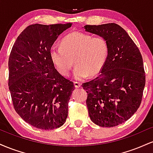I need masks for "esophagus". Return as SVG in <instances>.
Returning <instances> with one entry per match:
<instances>
[{"label":"esophagus","mask_w":153,"mask_h":153,"mask_svg":"<svg viewBox=\"0 0 153 153\" xmlns=\"http://www.w3.org/2000/svg\"><path fill=\"white\" fill-rule=\"evenodd\" d=\"M74 85H75V88H80V85H81V84H80L79 82L75 81V82H74Z\"/></svg>","instance_id":"obj_1"}]
</instances>
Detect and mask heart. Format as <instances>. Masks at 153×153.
<instances>
[{"label": "heart", "mask_w": 153, "mask_h": 153, "mask_svg": "<svg viewBox=\"0 0 153 153\" xmlns=\"http://www.w3.org/2000/svg\"><path fill=\"white\" fill-rule=\"evenodd\" d=\"M109 52L108 41L103 36H93L74 31L65 36L61 46L51 47L50 57L59 73L68 76L74 65V77L80 80L98 74L106 64Z\"/></svg>", "instance_id": "1"}]
</instances>
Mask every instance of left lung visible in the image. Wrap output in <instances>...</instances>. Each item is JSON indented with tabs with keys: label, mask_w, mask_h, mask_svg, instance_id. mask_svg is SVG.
I'll use <instances>...</instances> for the list:
<instances>
[{
	"label": "left lung",
	"mask_w": 153,
	"mask_h": 153,
	"mask_svg": "<svg viewBox=\"0 0 153 153\" xmlns=\"http://www.w3.org/2000/svg\"><path fill=\"white\" fill-rule=\"evenodd\" d=\"M85 31L103 36L109 47L108 58L100 74L82 83L93 122L103 127L122 124L141 103L145 85L143 59L137 46L126 31L114 23L85 25Z\"/></svg>",
	"instance_id": "obj_1"
}]
</instances>
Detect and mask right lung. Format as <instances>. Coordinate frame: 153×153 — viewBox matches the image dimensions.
I'll return each mask as SVG.
<instances>
[{"label": "right lung", "mask_w": 153, "mask_h": 153, "mask_svg": "<svg viewBox=\"0 0 153 153\" xmlns=\"http://www.w3.org/2000/svg\"><path fill=\"white\" fill-rule=\"evenodd\" d=\"M72 24H31L19 34L8 59V88L16 113L28 124L50 130L65 122L73 82L54 68L50 50Z\"/></svg>", "instance_id": "1"}]
</instances>
